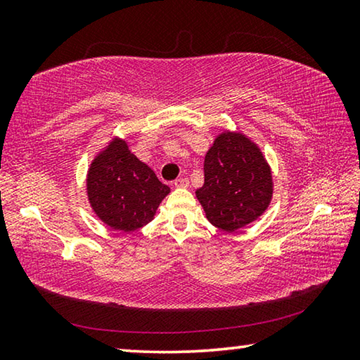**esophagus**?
Returning <instances> with one entry per match:
<instances>
[{"label":"esophagus","instance_id":"1","mask_svg":"<svg viewBox=\"0 0 360 360\" xmlns=\"http://www.w3.org/2000/svg\"><path fill=\"white\" fill-rule=\"evenodd\" d=\"M174 187H188V179L187 178H178L174 182Z\"/></svg>","mask_w":360,"mask_h":360}]
</instances>
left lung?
<instances>
[{
	"instance_id": "obj_1",
	"label": "left lung",
	"mask_w": 360,
	"mask_h": 360,
	"mask_svg": "<svg viewBox=\"0 0 360 360\" xmlns=\"http://www.w3.org/2000/svg\"><path fill=\"white\" fill-rule=\"evenodd\" d=\"M271 173L264 155L240 133H222L205 157V184L198 188L208 221L235 231L257 219L271 200Z\"/></svg>"
}]
</instances>
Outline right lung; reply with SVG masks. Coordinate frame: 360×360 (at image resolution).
Masks as SVG:
<instances>
[{"mask_svg":"<svg viewBox=\"0 0 360 360\" xmlns=\"http://www.w3.org/2000/svg\"><path fill=\"white\" fill-rule=\"evenodd\" d=\"M94 211L109 227L133 231L148 224L169 192L155 173L115 139L95 158L87 179Z\"/></svg>","mask_w":360,"mask_h":360,"instance_id":"1","label":"right lung"}]
</instances>
